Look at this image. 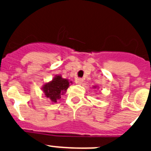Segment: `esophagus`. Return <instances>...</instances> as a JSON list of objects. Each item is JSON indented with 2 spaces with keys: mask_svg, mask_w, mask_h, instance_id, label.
Segmentation results:
<instances>
[{
  "mask_svg": "<svg viewBox=\"0 0 151 151\" xmlns=\"http://www.w3.org/2000/svg\"><path fill=\"white\" fill-rule=\"evenodd\" d=\"M76 82L77 84H78V85H82V84H83L84 82V79L83 78H78L76 80Z\"/></svg>",
  "mask_w": 151,
  "mask_h": 151,
  "instance_id": "34e87169",
  "label": "esophagus"
}]
</instances>
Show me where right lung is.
<instances>
[{"label":"right lung","mask_w":151,"mask_h":151,"mask_svg":"<svg viewBox=\"0 0 151 151\" xmlns=\"http://www.w3.org/2000/svg\"><path fill=\"white\" fill-rule=\"evenodd\" d=\"M69 86V82L67 79L62 78L60 76H57L52 82L45 84L42 90L47 98L52 102L56 103L57 100L61 98L60 95L63 94L64 91H66Z\"/></svg>","instance_id":"add662e5"}]
</instances>
